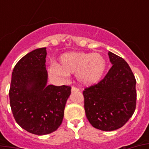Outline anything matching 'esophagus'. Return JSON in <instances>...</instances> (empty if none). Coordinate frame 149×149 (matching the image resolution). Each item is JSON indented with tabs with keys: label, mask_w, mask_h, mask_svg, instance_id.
<instances>
[{
	"label": "esophagus",
	"mask_w": 149,
	"mask_h": 149,
	"mask_svg": "<svg viewBox=\"0 0 149 149\" xmlns=\"http://www.w3.org/2000/svg\"><path fill=\"white\" fill-rule=\"evenodd\" d=\"M79 91V89L78 87H76V86H72V92H78Z\"/></svg>",
	"instance_id": "esophagus-1"
}]
</instances>
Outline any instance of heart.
<instances>
[{
    "label": "heart",
    "mask_w": 149,
    "mask_h": 149,
    "mask_svg": "<svg viewBox=\"0 0 149 149\" xmlns=\"http://www.w3.org/2000/svg\"><path fill=\"white\" fill-rule=\"evenodd\" d=\"M106 67V59L101 54L70 52L63 54L59 58V65L53 64L49 72L56 77L77 74L81 84L92 85L100 81Z\"/></svg>",
    "instance_id": "heart-1"
}]
</instances>
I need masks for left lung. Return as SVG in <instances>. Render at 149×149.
Returning <instances> with one entry per match:
<instances>
[{
  "label": "left lung",
  "instance_id": "8db88e82",
  "mask_svg": "<svg viewBox=\"0 0 149 149\" xmlns=\"http://www.w3.org/2000/svg\"><path fill=\"white\" fill-rule=\"evenodd\" d=\"M112 67L99 83L84 89V109L91 125L110 132L123 127L136 107V79L127 62L108 52Z\"/></svg>",
  "mask_w": 149,
  "mask_h": 149
}]
</instances>
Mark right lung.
<instances>
[{"mask_svg": "<svg viewBox=\"0 0 149 149\" xmlns=\"http://www.w3.org/2000/svg\"><path fill=\"white\" fill-rule=\"evenodd\" d=\"M45 48L22 57L12 72L10 105L16 122L31 134L44 135L58 128L71 86L46 85Z\"/></svg>", "mask_w": 149, "mask_h": 149, "instance_id": "add662e5", "label": "right lung"}]
</instances>
